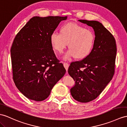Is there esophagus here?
<instances>
[{"label": "esophagus", "instance_id": "1", "mask_svg": "<svg viewBox=\"0 0 127 127\" xmlns=\"http://www.w3.org/2000/svg\"><path fill=\"white\" fill-rule=\"evenodd\" d=\"M64 68H65V69H66V71L67 72L68 68V67H69V64L66 63H64Z\"/></svg>", "mask_w": 127, "mask_h": 127}]
</instances>
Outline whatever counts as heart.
I'll return each mask as SVG.
<instances>
[{
    "label": "heart",
    "mask_w": 127,
    "mask_h": 127,
    "mask_svg": "<svg viewBox=\"0 0 127 127\" xmlns=\"http://www.w3.org/2000/svg\"><path fill=\"white\" fill-rule=\"evenodd\" d=\"M50 41L57 53H63L68 43V50L64 59L68 60L72 57L82 59L91 53L94 47L95 35L92 31L75 23H67L61 27L60 33L53 32Z\"/></svg>",
    "instance_id": "b5f03b06"
}]
</instances>
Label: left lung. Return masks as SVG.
Instances as JSON below:
<instances>
[{"label":"left lung","instance_id":"1","mask_svg":"<svg viewBox=\"0 0 127 127\" xmlns=\"http://www.w3.org/2000/svg\"><path fill=\"white\" fill-rule=\"evenodd\" d=\"M79 21L94 29V45L87 57L70 64L68 72L75 81L70 89L72 97L80 102L86 103L98 96L112 79L117 48L114 37L101 23Z\"/></svg>","mask_w":127,"mask_h":127}]
</instances>
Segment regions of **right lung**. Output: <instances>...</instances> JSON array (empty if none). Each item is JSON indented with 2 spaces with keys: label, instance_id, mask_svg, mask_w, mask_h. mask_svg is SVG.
Returning a JSON list of instances; mask_svg holds the SVG:
<instances>
[{
  "label": "right lung",
  "instance_id": "1",
  "mask_svg": "<svg viewBox=\"0 0 127 127\" xmlns=\"http://www.w3.org/2000/svg\"><path fill=\"white\" fill-rule=\"evenodd\" d=\"M67 18L34 17L13 40L11 48L13 79L19 91L30 100L47 98L66 73L54 53L50 36Z\"/></svg>",
  "mask_w": 127,
  "mask_h": 127
}]
</instances>
